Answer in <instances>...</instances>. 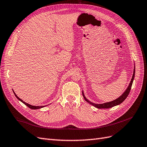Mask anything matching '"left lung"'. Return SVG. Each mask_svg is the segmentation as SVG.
Here are the masks:
<instances>
[{
    "instance_id": "left-lung-1",
    "label": "left lung",
    "mask_w": 147,
    "mask_h": 147,
    "mask_svg": "<svg viewBox=\"0 0 147 147\" xmlns=\"http://www.w3.org/2000/svg\"><path fill=\"white\" fill-rule=\"evenodd\" d=\"M134 76H135V66L134 67V71H133V74H132V77L131 78V82L129 84L128 87H127V88L125 90V91L123 92L121 95H120V96L118 97V98L115 99V100L112 101L111 102H105V103H102V104H96V103H94L91 102L90 101H89L88 99L86 97L84 93V91L82 90V95L85 99V100H86L87 102H88V103L90 104L92 106H93L94 107H95L98 109H109V108H111L112 107H114L115 106L117 105H120L121 103H122L123 102L125 99L127 98V96H128V94L130 92L131 90V88L132 87V82H133V80L134 79Z\"/></svg>"
}]
</instances>
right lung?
Returning <instances> with one entry per match:
<instances>
[{"label": "right lung", "mask_w": 147, "mask_h": 147, "mask_svg": "<svg viewBox=\"0 0 147 147\" xmlns=\"http://www.w3.org/2000/svg\"><path fill=\"white\" fill-rule=\"evenodd\" d=\"M13 93H14V94H15V96L17 98V99H18V100H20V101H21L22 103H24V104L25 105H26L28 107H29L30 109H41V108H42V107H45V106H32V105H29V104H28V103H26V102H24V101H23L21 99H20V98H19L16 94V93H15V92H14L13 90Z\"/></svg>", "instance_id": "add662e5"}]
</instances>
